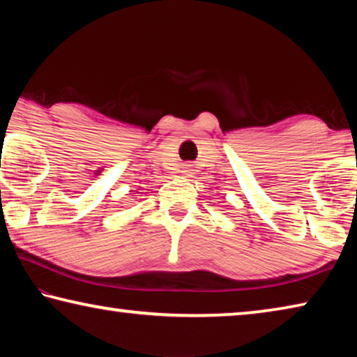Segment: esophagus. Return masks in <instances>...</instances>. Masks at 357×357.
<instances>
[{"mask_svg": "<svg viewBox=\"0 0 357 357\" xmlns=\"http://www.w3.org/2000/svg\"><path fill=\"white\" fill-rule=\"evenodd\" d=\"M183 173H185V174H187V173H190V172H189V170H185V172H183Z\"/></svg>", "mask_w": 357, "mask_h": 357, "instance_id": "esophagus-1", "label": "esophagus"}]
</instances>
